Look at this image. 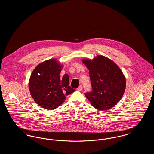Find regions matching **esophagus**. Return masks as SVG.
<instances>
[{"instance_id":"1","label":"esophagus","mask_w":154,"mask_h":154,"mask_svg":"<svg viewBox=\"0 0 154 154\" xmlns=\"http://www.w3.org/2000/svg\"><path fill=\"white\" fill-rule=\"evenodd\" d=\"M77 90L78 91H81L82 90V86H81V85H80V86L79 87V88L77 89Z\"/></svg>"}]
</instances>
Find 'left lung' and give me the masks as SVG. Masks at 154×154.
I'll return each mask as SVG.
<instances>
[{
    "mask_svg": "<svg viewBox=\"0 0 154 154\" xmlns=\"http://www.w3.org/2000/svg\"><path fill=\"white\" fill-rule=\"evenodd\" d=\"M82 63L89 70L92 91L84 94L96 109L109 110L121 100L126 88L124 75L112 60L98 55L91 60L84 59Z\"/></svg>",
    "mask_w": 154,
    "mask_h": 154,
    "instance_id": "left-lung-1",
    "label": "left lung"
}]
</instances>
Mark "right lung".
I'll return each instance as SVG.
<instances>
[{"instance_id":"1","label":"right lung","mask_w":154,"mask_h":154,"mask_svg":"<svg viewBox=\"0 0 154 154\" xmlns=\"http://www.w3.org/2000/svg\"><path fill=\"white\" fill-rule=\"evenodd\" d=\"M62 67L57 59H51L40 63L31 74L29 81L30 95L43 109H55L65 100L66 96L75 91L69 86L67 74L60 78Z\"/></svg>"}]
</instances>
